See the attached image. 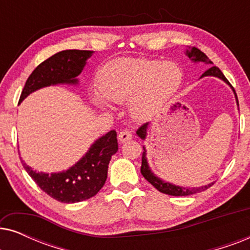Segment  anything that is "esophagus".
Listing matches in <instances>:
<instances>
[{"label": "esophagus", "instance_id": "esophagus-1", "mask_svg": "<svg viewBox=\"0 0 250 250\" xmlns=\"http://www.w3.org/2000/svg\"><path fill=\"white\" fill-rule=\"evenodd\" d=\"M132 139V132L129 129H123V131L118 134V140L121 142H126Z\"/></svg>", "mask_w": 250, "mask_h": 250}]
</instances>
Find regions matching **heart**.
Listing matches in <instances>:
<instances>
[{
    "mask_svg": "<svg viewBox=\"0 0 250 250\" xmlns=\"http://www.w3.org/2000/svg\"><path fill=\"white\" fill-rule=\"evenodd\" d=\"M183 80L182 68L175 61L148 58H125L105 63L97 76L98 94L92 101L100 108L108 102L122 104L129 101L135 119H146L158 112L173 97Z\"/></svg>",
    "mask_w": 250,
    "mask_h": 250,
    "instance_id": "obj_1",
    "label": "heart"
}]
</instances>
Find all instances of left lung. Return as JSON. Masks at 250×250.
<instances>
[{
	"label": "left lung",
	"instance_id": "8db88e82",
	"mask_svg": "<svg viewBox=\"0 0 250 250\" xmlns=\"http://www.w3.org/2000/svg\"><path fill=\"white\" fill-rule=\"evenodd\" d=\"M186 54L190 58V60L193 61V62L213 63L209 60V58L206 56V54H205L204 52H201L199 49H197V47H194V46L189 47V49L187 50ZM205 76H214V77L221 78L222 81H224L225 83L230 85V86L232 87V90H233V92H234V94H235V91H234L233 86H232V85L229 83V81L227 80V78H225L223 73H222V71L220 70V68H217L216 66H211L209 69H207L203 75H201V77H205ZM235 99H237V102H238L237 94H235ZM148 125H149V123H146V124L140 126V127L138 128V131H136V134H138L142 140L146 139V128H148ZM143 150H145V151H143V153H142L141 174L143 175V177H145V179L148 181L149 183H151L152 186L155 187L157 190L160 191L162 193H166V194H169V196H175V197L190 196V194H193V193L200 192V191L206 190L214 184V183H210V184H208V186H204V187H199V188H192V189H190V188L179 187V186H175V184H172L169 182H164L163 180H160L159 177H157L155 174L151 172V169L149 168L148 160H146V157L145 146H143Z\"/></svg>",
	"mask_w": 250,
	"mask_h": 250
}]
</instances>
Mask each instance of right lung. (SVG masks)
Here are the masks:
<instances>
[{
    "mask_svg": "<svg viewBox=\"0 0 250 250\" xmlns=\"http://www.w3.org/2000/svg\"><path fill=\"white\" fill-rule=\"evenodd\" d=\"M93 51L64 50L37 66L20 95L19 102L40 88L57 84H77L86 60ZM118 150L117 133L108 132L98 139L85 156L69 169L60 173L36 172L21 160L26 172L44 192L60 203L74 204L94 197L104 186L111 156Z\"/></svg>",
    "mask_w": 250,
    "mask_h": 250,
    "instance_id": "obj_1",
    "label": "right lung"
}]
</instances>
